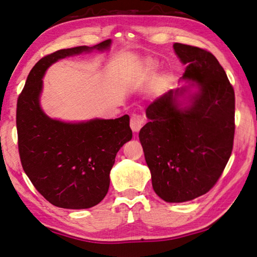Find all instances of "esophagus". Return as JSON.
I'll return each mask as SVG.
<instances>
[{
	"label": "esophagus",
	"instance_id": "obj_1",
	"mask_svg": "<svg viewBox=\"0 0 257 257\" xmlns=\"http://www.w3.org/2000/svg\"><path fill=\"white\" fill-rule=\"evenodd\" d=\"M145 123V120L144 118L139 116V114H134V116H132V119H130V128H132V130L134 133H139L140 129L143 128V125Z\"/></svg>",
	"mask_w": 257,
	"mask_h": 257
}]
</instances>
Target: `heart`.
<instances>
[{
    "label": "heart",
    "mask_w": 257,
    "mask_h": 257,
    "mask_svg": "<svg viewBox=\"0 0 257 257\" xmlns=\"http://www.w3.org/2000/svg\"><path fill=\"white\" fill-rule=\"evenodd\" d=\"M146 63H147V65H148L149 67H156L157 66V62L155 61L154 58L148 57V58L146 59Z\"/></svg>",
    "instance_id": "b5f03b06"
}]
</instances>
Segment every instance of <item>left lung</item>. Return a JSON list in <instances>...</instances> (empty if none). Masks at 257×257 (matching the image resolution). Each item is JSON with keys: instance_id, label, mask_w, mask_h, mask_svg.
<instances>
[{"instance_id": "obj_1", "label": "left lung", "mask_w": 257, "mask_h": 257, "mask_svg": "<svg viewBox=\"0 0 257 257\" xmlns=\"http://www.w3.org/2000/svg\"><path fill=\"white\" fill-rule=\"evenodd\" d=\"M173 50L187 65L180 80L189 85L147 108L149 121L139 139L155 192L180 203L209 192L224 170L233 149L235 95L213 54L180 43Z\"/></svg>"}]
</instances>
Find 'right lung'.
Wrapping results in <instances>:
<instances>
[{"label": "right lung", "mask_w": 257, "mask_h": 257, "mask_svg": "<svg viewBox=\"0 0 257 257\" xmlns=\"http://www.w3.org/2000/svg\"><path fill=\"white\" fill-rule=\"evenodd\" d=\"M111 40L95 46L59 50L32 68L18 99L16 128L20 158L35 189L53 205L89 209L105 198L119 149L132 140L129 116L66 122L48 117L40 98L47 68L65 57L110 48Z\"/></svg>", "instance_id": "add662e5"}]
</instances>
